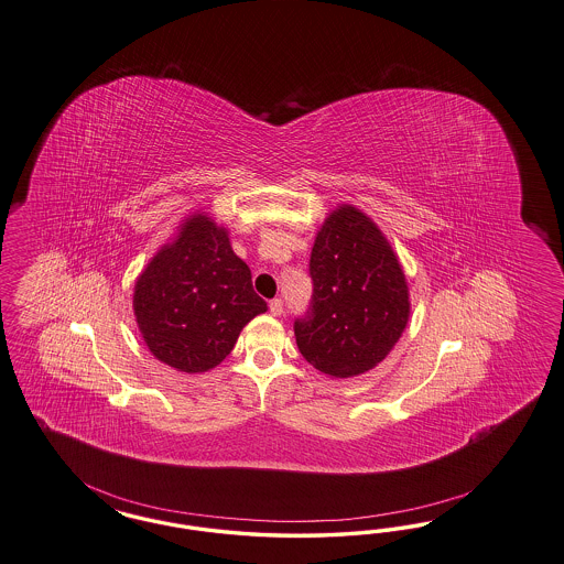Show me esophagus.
Listing matches in <instances>:
<instances>
[{
    "mask_svg": "<svg viewBox=\"0 0 564 564\" xmlns=\"http://www.w3.org/2000/svg\"><path fill=\"white\" fill-rule=\"evenodd\" d=\"M269 308H271L272 316H281L283 314V300L274 297V300L269 302Z\"/></svg>",
    "mask_w": 564,
    "mask_h": 564,
    "instance_id": "obj_1",
    "label": "esophagus"
}]
</instances>
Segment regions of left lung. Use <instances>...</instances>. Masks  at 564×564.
Returning a JSON list of instances; mask_svg holds the SVG:
<instances>
[{
  "label": "left lung",
  "mask_w": 564,
  "mask_h": 564,
  "mask_svg": "<svg viewBox=\"0 0 564 564\" xmlns=\"http://www.w3.org/2000/svg\"><path fill=\"white\" fill-rule=\"evenodd\" d=\"M308 311L293 321L302 356L346 379L375 369L409 323L406 276L369 216L341 206L316 235Z\"/></svg>",
  "instance_id": "1"
}]
</instances>
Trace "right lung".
I'll return each instance as SVG.
<instances>
[{"label": "right lung", "mask_w": 564, "mask_h": 564, "mask_svg": "<svg viewBox=\"0 0 564 564\" xmlns=\"http://www.w3.org/2000/svg\"><path fill=\"white\" fill-rule=\"evenodd\" d=\"M133 306L150 351L183 372L223 362L239 330L267 312L227 231L204 214L189 218L175 243L162 248L141 272Z\"/></svg>", "instance_id": "add662e5"}]
</instances>
